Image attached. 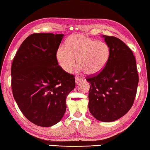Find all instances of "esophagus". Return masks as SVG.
Instances as JSON below:
<instances>
[{
	"instance_id": "esophagus-1",
	"label": "esophagus",
	"mask_w": 150,
	"mask_h": 150,
	"mask_svg": "<svg viewBox=\"0 0 150 150\" xmlns=\"http://www.w3.org/2000/svg\"><path fill=\"white\" fill-rule=\"evenodd\" d=\"M83 79L82 78V77H75V83H76V84H79V83H80L81 81H83Z\"/></svg>"
}]
</instances>
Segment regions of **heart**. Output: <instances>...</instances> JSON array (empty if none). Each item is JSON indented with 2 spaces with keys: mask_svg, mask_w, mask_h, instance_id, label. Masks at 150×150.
Instances as JSON below:
<instances>
[{
  "mask_svg": "<svg viewBox=\"0 0 150 150\" xmlns=\"http://www.w3.org/2000/svg\"><path fill=\"white\" fill-rule=\"evenodd\" d=\"M66 47L58 49L57 58L62 69L67 73L72 71L77 59L79 71H84L88 75L96 74L104 68L110 57L107 43L83 34L69 37Z\"/></svg>",
  "mask_w": 150,
  "mask_h": 150,
  "instance_id": "obj_1",
  "label": "heart"
}]
</instances>
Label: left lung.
Instances as JSON below:
<instances>
[{"instance_id":"1","label":"left lung","mask_w":150,"mask_h":150,"mask_svg":"<svg viewBox=\"0 0 150 150\" xmlns=\"http://www.w3.org/2000/svg\"><path fill=\"white\" fill-rule=\"evenodd\" d=\"M110 57L100 72L86 78L90 83L88 108L98 120L113 122L131 109L137 94L139 75L135 57L119 38L103 36Z\"/></svg>"}]
</instances>
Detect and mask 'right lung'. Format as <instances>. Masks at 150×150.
Listing matches in <instances>:
<instances>
[{"label": "right lung", "instance_id": "1", "mask_svg": "<svg viewBox=\"0 0 150 150\" xmlns=\"http://www.w3.org/2000/svg\"><path fill=\"white\" fill-rule=\"evenodd\" d=\"M64 34L34 33L15 55L11 89L19 109L41 127L59 122L66 110V99L75 86V76L58 65L57 51Z\"/></svg>", "mask_w": 150, "mask_h": 150}]
</instances>
